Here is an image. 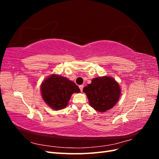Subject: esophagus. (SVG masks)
Here are the masks:
<instances>
[{"instance_id":"esophagus-1","label":"esophagus","mask_w":159,"mask_h":159,"mask_svg":"<svg viewBox=\"0 0 159 159\" xmlns=\"http://www.w3.org/2000/svg\"><path fill=\"white\" fill-rule=\"evenodd\" d=\"M79 88H80V89L81 91H83V88H84V85H80V86H79Z\"/></svg>"}]
</instances>
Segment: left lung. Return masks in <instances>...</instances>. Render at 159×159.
I'll return each instance as SVG.
<instances>
[{
    "mask_svg": "<svg viewBox=\"0 0 159 159\" xmlns=\"http://www.w3.org/2000/svg\"><path fill=\"white\" fill-rule=\"evenodd\" d=\"M89 105L95 110L105 112L115 106L121 95L119 84L112 77L103 76L93 78L84 88Z\"/></svg>",
    "mask_w": 159,
    "mask_h": 159,
    "instance_id": "1",
    "label": "left lung"
}]
</instances>
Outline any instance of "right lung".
<instances>
[{
  "instance_id": "1",
  "label": "right lung",
  "mask_w": 159,
  "mask_h": 159,
  "mask_svg": "<svg viewBox=\"0 0 159 159\" xmlns=\"http://www.w3.org/2000/svg\"><path fill=\"white\" fill-rule=\"evenodd\" d=\"M40 90L45 103L54 110L65 108L71 95L80 92L78 86L74 81L56 74L45 79L41 84Z\"/></svg>"
}]
</instances>
